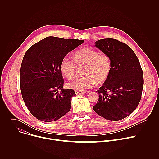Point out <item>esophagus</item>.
<instances>
[{
  "instance_id": "1",
  "label": "esophagus",
  "mask_w": 159,
  "mask_h": 159,
  "mask_svg": "<svg viewBox=\"0 0 159 159\" xmlns=\"http://www.w3.org/2000/svg\"><path fill=\"white\" fill-rule=\"evenodd\" d=\"M85 92H82V91H78V90H75V93L76 95H79V94H84Z\"/></svg>"
}]
</instances>
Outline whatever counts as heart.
I'll list each match as a JSON object with an SVG mask.
<instances>
[{
  "label": "heart",
  "mask_w": 159,
  "mask_h": 159,
  "mask_svg": "<svg viewBox=\"0 0 159 159\" xmlns=\"http://www.w3.org/2000/svg\"><path fill=\"white\" fill-rule=\"evenodd\" d=\"M74 61L64 57L60 64L61 74L68 79H72L75 75V65H85L84 77L66 84L68 88L84 92L91 88L97 82L103 83L108 77L111 70V60L106 53H99L93 48L85 47L73 54Z\"/></svg>",
  "instance_id": "obj_1"
}]
</instances>
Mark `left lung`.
<instances>
[{
	"label": "left lung",
	"mask_w": 159,
	"mask_h": 159,
	"mask_svg": "<svg viewBox=\"0 0 159 159\" xmlns=\"http://www.w3.org/2000/svg\"><path fill=\"white\" fill-rule=\"evenodd\" d=\"M95 47L108 55L111 70L102 87L94 111L109 121L129 116L138 106L143 87V75L139 60L128 45L114 38L96 42Z\"/></svg>",
	"instance_id": "8db88e82"
}]
</instances>
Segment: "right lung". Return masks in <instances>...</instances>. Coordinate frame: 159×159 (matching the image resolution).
Instances as JSON below:
<instances>
[{
  "instance_id": "add662e5",
  "label": "right lung",
  "mask_w": 159,
  "mask_h": 159,
  "mask_svg": "<svg viewBox=\"0 0 159 159\" xmlns=\"http://www.w3.org/2000/svg\"><path fill=\"white\" fill-rule=\"evenodd\" d=\"M84 40L47 37L31 46L22 59L20 85L22 99L38 120L57 121L71 109L72 89H64L61 60Z\"/></svg>"
}]
</instances>
